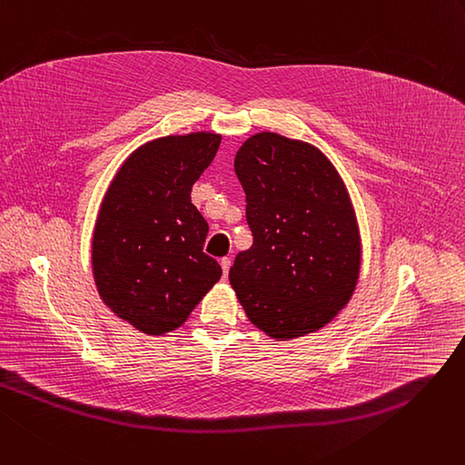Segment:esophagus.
I'll return each mask as SVG.
<instances>
[{
	"instance_id": "esophagus-1",
	"label": "esophagus",
	"mask_w": 465,
	"mask_h": 465,
	"mask_svg": "<svg viewBox=\"0 0 465 465\" xmlns=\"http://www.w3.org/2000/svg\"><path fill=\"white\" fill-rule=\"evenodd\" d=\"M221 267H223L224 276L228 278V272H230V267H232V260H230V258H223V260H221Z\"/></svg>"
}]
</instances>
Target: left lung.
<instances>
[{"instance_id":"1","label":"left lung","mask_w":465,"mask_h":465,"mask_svg":"<svg viewBox=\"0 0 465 465\" xmlns=\"http://www.w3.org/2000/svg\"><path fill=\"white\" fill-rule=\"evenodd\" d=\"M233 168L254 237L230 269L244 314L276 340L325 327L351 299L361 269L342 177L318 147L276 133L246 140Z\"/></svg>"}]
</instances>
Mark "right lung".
<instances>
[{
	"label": "right lung",
	"mask_w": 465,
	"mask_h": 465,
	"mask_svg": "<svg viewBox=\"0 0 465 465\" xmlns=\"http://www.w3.org/2000/svg\"><path fill=\"white\" fill-rule=\"evenodd\" d=\"M221 140L191 133L143 143L123 163L101 203L91 246L99 295L145 334L183 325L223 274L203 252L209 226L191 202Z\"/></svg>",
	"instance_id": "add662e5"
}]
</instances>
